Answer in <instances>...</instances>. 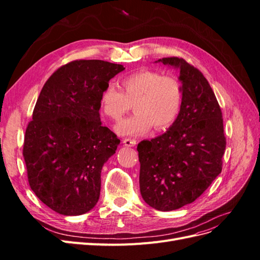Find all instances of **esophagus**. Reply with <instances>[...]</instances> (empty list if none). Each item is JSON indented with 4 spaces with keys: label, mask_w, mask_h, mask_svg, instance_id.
I'll list each match as a JSON object with an SVG mask.
<instances>
[{
    "label": "esophagus",
    "mask_w": 260,
    "mask_h": 260,
    "mask_svg": "<svg viewBox=\"0 0 260 260\" xmlns=\"http://www.w3.org/2000/svg\"><path fill=\"white\" fill-rule=\"evenodd\" d=\"M122 143H123V145H124V146L133 147V146H136V144H137V141L128 138V139H123V140H122Z\"/></svg>",
    "instance_id": "1"
}]
</instances>
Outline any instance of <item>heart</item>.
Here are the masks:
<instances>
[{"instance_id":"b5f03b06","label":"heart","mask_w":260,"mask_h":260,"mask_svg":"<svg viewBox=\"0 0 260 260\" xmlns=\"http://www.w3.org/2000/svg\"><path fill=\"white\" fill-rule=\"evenodd\" d=\"M121 88L106 85L101 93L102 112L119 120L133 104L136 113L116 125L120 136L137 137L154 128L165 130L175 122L182 104V88L172 76L154 70H140L121 79Z\"/></svg>"}]
</instances>
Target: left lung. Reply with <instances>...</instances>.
Segmentation results:
<instances>
[{"instance_id":"8db88e82","label":"left lung","mask_w":260,"mask_h":260,"mask_svg":"<svg viewBox=\"0 0 260 260\" xmlns=\"http://www.w3.org/2000/svg\"><path fill=\"white\" fill-rule=\"evenodd\" d=\"M155 62L179 70L182 104L164 135L138 145L140 191L147 205L170 211L193 203L221 172L225 137L221 109L200 70L178 57Z\"/></svg>"}]
</instances>
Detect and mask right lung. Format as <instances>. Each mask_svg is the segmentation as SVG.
Returning <instances> with one entry per match:
<instances>
[{
  "instance_id": "add662e5",
  "label": "right lung",
  "mask_w": 260,
  "mask_h": 260,
  "mask_svg": "<svg viewBox=\"0 0 260 260\" xmlns=\"http://www.w3.org/2000/svg\"><path fill=\"white\" fill-rule=\"evenodd\" d=\"M122 70L100 59L75 60L57 69L38 98L22 154L31 190L60 215L85 214L99 202L102 168L120 143L102 125L100 98Z\"/></svg>"
}]
</instances>
